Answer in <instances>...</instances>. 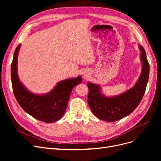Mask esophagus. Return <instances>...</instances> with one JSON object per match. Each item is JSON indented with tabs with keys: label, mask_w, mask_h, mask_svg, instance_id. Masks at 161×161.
Returning a JSON list of instances; mask_svg holds the SVG:
<instances>
[{
	"label": "esophagus",
	"mask_w": 161,
	"mask_h": 161,
	"mask_svg": "<svg viewBox=\"0 0 161 161\" xmlns=\"http://www.w3.org/2000/svg\"><path fill=\"white\" fill-rule=\"evenodd\" d=\"M89 75V72L88 70H84V71H83V72H82V75H83V77L84 78H88Z\"/></svg>",
	"instance_id": "esophagus-1"
}]
</instances>
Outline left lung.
I'll return each instance as SVG.
<instances>
[{"label":"left lung","instance_id":"1","mask_svg":"<svg viewBox=\"0 0 161 161\" xmlns=\"http://www.w3.org/2000/svg\"><path fill=\"white\" fill-rule=\"evenodd\" d=\"M142 72L134 86L118 95H104L100 85L87 82L88 104L91 112L98 119L108 122L119 121L137 108L144 95L149 75V64L144 49L139 45Z\"/></svg>","mask_w":161,"mask_h":161}]
</instances>
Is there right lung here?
<instances>
[{"instance_id": "1", "label": "right lung", "mask_w": 161, "mask_h": 161, "mask_svg": "<svg viewBox=\"0 0 161 161\" xmlns=\"http://www.w3.org/2000/svg\"><path fill=\"white\" fill-rule=\"evenodd\" d=\"M21 44L16 47L11 65V79L14 96L23 110L35 119L47 123L58 121L64 114L74 87L82 81L81 75L58 81L49 92L36 94L20 81L18 57Z\"/></svg>"}]
</instances>
